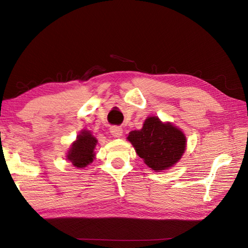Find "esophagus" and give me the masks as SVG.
Segmentation results:
<instances>
[{
    "mask_svg": "<svg viewBox=\"0 0 248 248\" xmlns=\"http://www.w3.org/2000/svg\"><path fill=\"white\" fill-rule=\"evenodd\" d=\"M109 131L111 136L114 138H120L123 134V129L121 127H118V126H112V127H110Z\"/></svg>",
    "mask_w": 248,
    "mask_h": 248,
    "instance_id": "1",
    "label": "esophagus"
}]
</instances>
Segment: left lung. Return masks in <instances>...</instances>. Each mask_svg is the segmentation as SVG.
I'll return each instance as SVG.
<instances>
[{
    "mask_svg": "<svg viewBox=\"0 0 248 248\" xmlns=\"http://www.w3.org/2000/svg\"><path fill=\"white\" fill-rule=\"evenodd\" d=\"M127 140L137 155L152 170H167L182 158L186 149L183 131L170 122H162L158 117H147L140 130H132Z\"/></svg>",
    "mask_w": 248,
    "mask_h": 248,
    "instance_id": "1",
    "label": "left lung"
}]
</instances>
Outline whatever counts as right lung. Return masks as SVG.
<instances>
[{"mask_svg": "<svg viewBox=\"0 0 248 248\" xmlns=\"http://www.w3.org/2000/svg\"><path fill=\"white\" fill-rule=\"evenodd\" d=\"M98 144V140L93 136L92 131L83 129L78 135L77 140L71 144L66 160L71 162V164L77 168H84L94 159V148Z\"/></svg>", "mask_w": 248, "mask_h": 248, "instance_id": "right-lung-1", "label": "right lung"}]
</instances>
